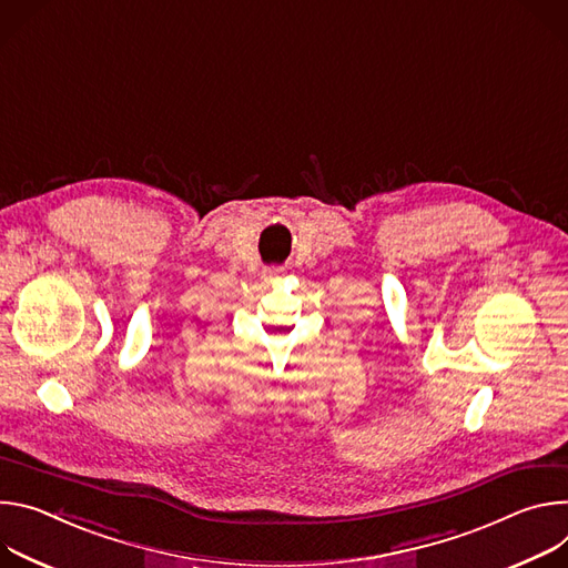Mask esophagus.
<instances>
[{"label": "esophagus", "mask_w": 568, "mask_h": 568, "mask_svg": "<svg viewBox=\"0 0 568 568\" xmlns=\"http://www.w3.org/2000/svg\"><path fill=\"white\" fill-rule=\"evenodd\" d=\"M277 275H280L277 268H266V271H264V277H266V280H275Z\"/></svg>", "instance_id": "34e87169"}]
</instances>
